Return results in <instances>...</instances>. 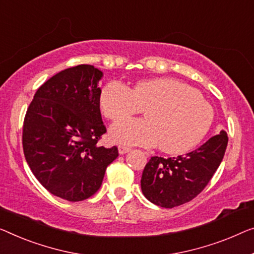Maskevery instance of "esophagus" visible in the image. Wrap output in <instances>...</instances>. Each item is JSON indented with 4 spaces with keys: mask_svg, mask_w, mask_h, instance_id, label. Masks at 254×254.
<instances>
[{
    "mask_svg": "<svg viewBox=\"0 0 254 254\" xmlns=\"http://www.w3.org/2000/svg\"><path fill=\"white\" fill-rule=\"evenodd\" d=\"M131 150V148L130 147H127V146H123V145H120L119 146V153L120 154H127V151H130Z\"/></svg>",
    "mask_w": 254,
    "mask_h": 254,
    "instance_id": "esophagus-1",
    "label": "esophagus"
}]
</instances>
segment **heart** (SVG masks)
Returning <instances> with one entry per match:
<instances>
[{
    "label": "heart",
    "mask_w": 254,
    "mask_h": 254,
    "mask_svg": "<svg viewBox=\"0 0 254 254\" xmlns=\"http://www.w3.org/2000/svg\"><path fill=\"white\" fill-rule=\"evenodd\" d=\"M107 119L119 122L142 112L147 120H127L113 126L109 137L122 145L155 146L168 154H184L200 142L213 122V109L200 94L176 78L138 82L131 90L109 83L99 98Z\"/></svg>",
    "instance_id": "1"
}]
</instances>
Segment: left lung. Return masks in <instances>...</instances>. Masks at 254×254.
<instances>
[{
  "mask_svg": "<svg viewBox=\"0 0 254 254\" xmlns=\"http://www.w3.org/2000/svg\"><path fill=\"white\" fill-rule=\"evenodd\" d=\"M227 143L228 135L220 131L184 156H153L142 172V194L165 209L190 202L210 183L224 158Z\"/></svg>",
  "mask_w": 254,
  "mask_h": 254,
  "instance_id": "obj_1",
  "label": "left lung"
}]
</instances>
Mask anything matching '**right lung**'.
<instances>
[{"mask_svg": "<svg viewBox=\"0 0 254 254\" xmlns=\"http://www.w3.org/2000/svg\"><path fill=\"white\" fill-rule=\"evenodd\" d=\"M103 71L67 68L37 89L22 126V148L33 175L55 196L79 202L96 194L117 147L98 145L106 133L98 85Z\"/></svg>", "mask_w": 254, "mask_h": 254, "instance_id": "add662e5", "label": "right lung"}]
</instances>
